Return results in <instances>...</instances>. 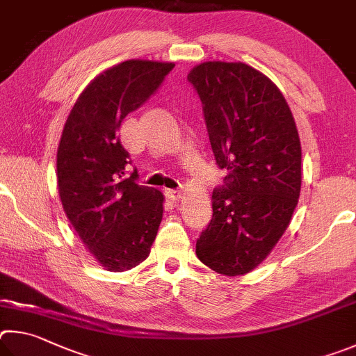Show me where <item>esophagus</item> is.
I'll use <instances>...</instances> for the list:
<instances>
[{"label": "esophagus", "mask_w": 356, "mask_h": 356, "mask_svg": "<svg viewBox=\"0 0 356 356\" xmlns=\"http://www.w3.org/2000/svg\"><path fill=\"white\" fill-rule=\"evenodd\" d=\"M164 194H165V197L168 198V200H173V202L181 200V197H183L181 192H179V191H173V189H165Z\"/></svg>", "instance_id": "34e87169"}]
</instances>
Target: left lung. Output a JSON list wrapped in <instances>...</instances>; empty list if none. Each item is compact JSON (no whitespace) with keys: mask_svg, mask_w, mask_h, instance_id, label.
I'll use <instances>...</instances> for the list:
<instances>
[{"mask_svg":"<svg viewBox=\"0 0 356 356\" xmlns=\"http://www.w3.org/2000/svg\"><path fill=\"white\" fill-rule=\"evenodd\" d=\"M188 79L202 99L217 165L227 170L197 257L222 275H245L269 257L298 203V131L278 87L244 62H202Z\"/></svg>","mask_w":356,"mask_h":356,"instance_id":"obj_1","label":"left lung"}]
</instances>
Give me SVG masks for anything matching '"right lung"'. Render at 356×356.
<instances>
[{
  "mask_svg": "<svg viewBox=\"0 0 356 356\" xmlns=\"http://www.w3.org/2000/svg\"><path fill=\"white\" fill-rule=\"evenodd\" d=\"M173 62L129 59L93 78L78 97L58 147V189L67 219L106 270L148 258L164 213L158 189L127 178L129 154L118 129L172 72Z\"/></svg>",
  "mask_w": 356,
  "mask_h": 356,
  "instance_id": "add662e5",
  "label": "right lung"
}]
</instances>
